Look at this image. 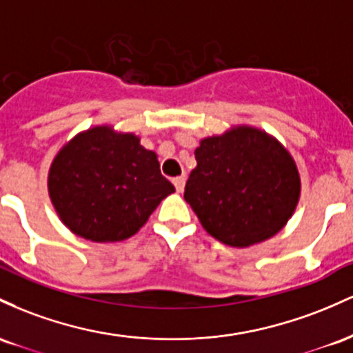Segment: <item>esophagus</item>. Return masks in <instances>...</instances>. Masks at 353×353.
Instances as JSON below:
<instances>
[{
	"mask_svg": "<svg viewBox=\"0 0 353 353\" xmlns=\"http://www.w3.org/2000/svg\"><path fill=\"white\" fill-rule=\"evenodd\" d=\"M185 181H187V178H185V176H178V178H175V180H173V185H175L178 193H181L185 190Z\"/></svg>",
	"mask_w": 353,
	"mask_h": 353,
	"instance_id": "1",
	"label": "esophagus"
}]
</instances>
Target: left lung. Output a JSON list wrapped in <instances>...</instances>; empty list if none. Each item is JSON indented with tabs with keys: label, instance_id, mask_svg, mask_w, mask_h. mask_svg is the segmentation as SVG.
Returning a JSON list of instances; mask_svg holds the SVG:
<instances>
[{
	"label": "left lung",
	"instance_id": "1",
	"mask_svg": "<svg viewBox=\"0 0 353 353\" xmlns=\"http://www.w3.org/2000/svg\"><path fill=\"white\" fill-rule=\"evenodd\" d=\"M195 158L185 201L213 239L248 248L292 219L302 181L294 157L270 133L235 125L200 140Z\"/></svg>",
	"mask_w": 353,
	"mask_h": 353
}]
</instances>
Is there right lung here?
Instances as JSON below:
<instances>
[{"label": "right lung", "mask_w": 353, "mask_h": 353, "mask_svg": "<svg viewBox=\"0 0 353 353\" xmlns=\"http://www.w3.org/2000/svg\"><path fill=\"white\" fill-rule=\"evenodd\" d=\"M173 192L157 153L141 146L140 137L112 125L74 134L48 172V195L59 220L94 243L133 236Z\"/></svg>", "instance_id": "right-lung-1"}]
</instances>
